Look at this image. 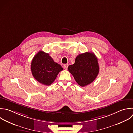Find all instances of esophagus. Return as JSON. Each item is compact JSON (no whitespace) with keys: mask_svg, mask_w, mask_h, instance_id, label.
I'll return each mask as SVG.
<instances>
[{"mask_svg":"<svg viewBox=\"0 0 133 133\" xmlns=\"http://www.w3.org/2000/svg\"><path fill=\"white\" fill-rule=\"evenodd\" d=\"M63 68L64 70H67L68 69V64H64L63 66Z\"/></svg>","mask_w":133,"mask_h":133,"instance_id":"obj_1","label":"esophagus"}]
</instances>
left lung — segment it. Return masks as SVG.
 <instances>
[{
  "instance_id": "obj_1",
  "label": "left lung",
  "mask_w": 133,
  "mask_h": 133,
  "mask_svg": "<svg viewBox=\"0 0 133 133\" xmlns=\"http://www.w3.org/2000/svg\"><path fill=\"white\" fill-rule=\"evenodd\" d=\"M68 69L77 83L84 87L96 79L99 73V66L95 55L93 52H86L78 55L75 63L69 65Z\"/></svg>"
}]
</instances>
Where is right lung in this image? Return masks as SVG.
Returning a JSON list of instances; mask_svg holds the SVG:
<instances>
[{
    "instance_id": "obj_1",
    "label": "right lung",
    "mask_w": 133,
    "mask_h": 133,
    "mask_svg": "<svg viewBox=\"0 0 133 133\" xmlns=\"http://www.w3.org/2000/svg\"><path fill=\"white\" fill-rule=\"evenodd\" d=\"M31 69L34 78L47 86L51 85L59 73L63 70L61 66L55 62L49 54L43 51H39L34 57Z\"/></svg>"
}]
</instances>
